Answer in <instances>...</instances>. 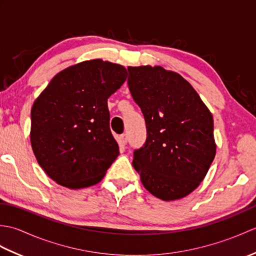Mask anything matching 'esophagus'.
<instances>
[{
	"label": "esophagus",
	"instance_id": "1",
	"mask_svg": "<svg viewBox=\"0 0 256 256\" xmlns=\"http://www.w3.org/2000/svg\"><path fill=\"white\" fill-rule=\"evenodd\" d=\"M118 144L120 145H122V146L126 145V143H128V135L126 134H121L118 138Z\"/></svg>",
	"mask_w": 256,
	"mask_h": 256
}]
</instances>
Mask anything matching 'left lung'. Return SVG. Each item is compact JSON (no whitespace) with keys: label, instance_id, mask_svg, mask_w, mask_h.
I'll list each match as a JSON object with an SVG mask.
<instances>
[{"label":"left lung","instance_id":"1","mask_svg":"<svg viewBox=\"0 0 256 256\" xmlns=\"http://www.w3.org/2000/svg\"><path fill=\"white\" fill-rule=\"evenodd\" d=\"M128 70V89L148 132L132 164L155 197H186L204 180L216 156L212 114L179 74L160 66Z\"/></svg>","mask_w":256,"mask_h":256}]
</instances>
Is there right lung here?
<instances>
[{
	"mask_svg": "<svg viewBox=\"0 0 256 256\" xmlns=\"http://www.w3.org/2000/svg\"><path fill=\"white\" fill-rule=\"evenodd\" d=\"M121 64L94 59L57 74L30 111V144L52 180L70 189L102 180L118 145L110 130L108 99L126 80Z\"/></svg>",
	"mask_w": 256,
	"mask_h": 256,
	"instance_id": "1",
	"label": "right lung"
}]
</instances>
